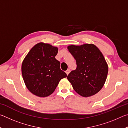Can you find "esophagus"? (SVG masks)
<instances>
[{
    "label": "esophagus",
    "mask_w": 128,
    "mask_h": 128,
    "mask_svg": "<svg viewBox=\"0 0 128 128\" xmlns=\"http://www.w3.org/2000/svg\"><path fill=\"white\" fill-rule=\"evenodd\" d=\"M70 69H67V70L66 71V74H67V75H68V74H69V73H70Z\"/></svg>",
    "instance_id": "obj_1"
}]
</instances>
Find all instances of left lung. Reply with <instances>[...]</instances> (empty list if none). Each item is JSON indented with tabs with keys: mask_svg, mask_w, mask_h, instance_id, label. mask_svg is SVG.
<instances>
[{
	"mask_svg": "<svg viewBox=\"0 0 128 128\" xmlns=\"http://www.w3.org/2000/svg\"><path fill=\"white\" fill-rule=\"evenodd\" d=\"M67 48L77 63L76 69L67 76L73 89L83 97L96 94L104 85L108 72L102 52L92 43L69 45Z\"/></svg>",
	"mask_w": 128,
	"mask_h": 128,
	"instance_id": "obj_1",
	"label": "left lung"
}]
</instances>
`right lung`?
<instances>
[{
	"instance_id": "obj_1",
	"label": "right lung",
	"mask_w": 128,
	"mask_h": 128,
	"mask_svg": "<svg viewBox=\"0 0 128 128\" xmlns=\"http://www.w3.org/2000/svg\"><path fill=\"white\" fill-rule=\"evenodd\" d=\"M57 47L40 42L32 47L23 60L21 73L26 87L39 97L52 94L62 79L67 75L55 59Z\"/></svg>"
}]
</instances>
